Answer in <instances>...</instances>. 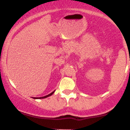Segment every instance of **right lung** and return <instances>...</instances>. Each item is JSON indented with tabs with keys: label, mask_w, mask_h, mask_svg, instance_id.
Wrapping results in <instances>:
<instances>
[{
	"label": "right lung",
	"mask_w": 130,
	"mask_h": 130,
	"mask_svg": "<svg viewBox=\"0 0 130 130\" xmlns=\"http://www.w3.org/2000/svg\"><path fill=\"white\" fill-rule=\"evenodd\" d=\"M54 92H55V90L53 92H52V93H50V94H48V95H45V96H44V97H40V98H34L33 99H44V98H48V97L51 96V95H52V94H53Z\"/></svg>",
	"instance_id": "right-lung-1"
}]
</instances>
